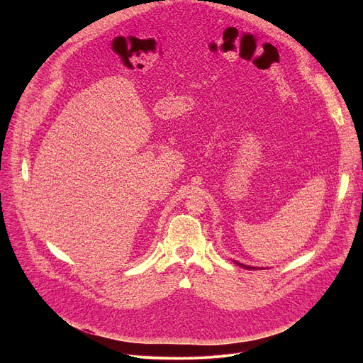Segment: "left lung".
I'll return each mask as SVG.
<instances>
[{
	"mask_svg": "<svg viewBox=\"0 0 363 363\" xmlns=\"http://www.w3.org/2000/svg\"><path fill=\"white\" fill-rule=\"evenodd\" d=\"M238 266H241V267H244V269H247V270H255L254 267H250V266H244V264H240V263H237Z\"/></svg>",
	"mask_w": 363,
	"mask_h": 363,
	"instance_id": "obj_1",
	"label": "left lung"
}]
</instances>
